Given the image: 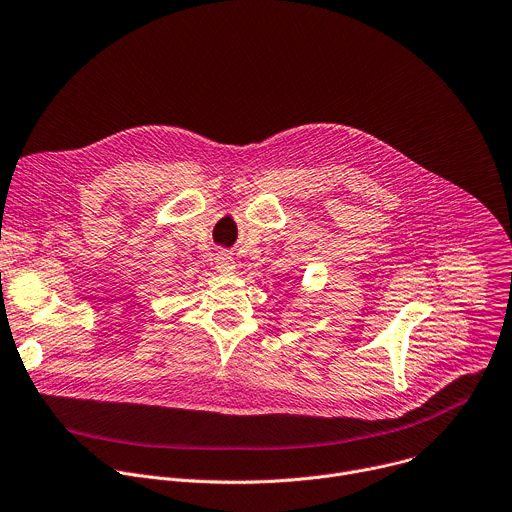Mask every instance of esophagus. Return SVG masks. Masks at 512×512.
Returning <instances> with one entry per match:
<instances>
[{"mask_svg": "<svg viewBox=\"0 0 512 512\" xmlns=\"http://www.w3.org/2000/svg\"><path fill=\"white\" fill-rule=\"evenodd\" d=\"M217 271L219 273H233L235 271V259L229 255V253H225V251H221L219 255H217Z\"/></svg>", "mask_w": 512, "mask_h": 512, "instance_id": "obj_1", "label": "esophagus"}]
</instances>
